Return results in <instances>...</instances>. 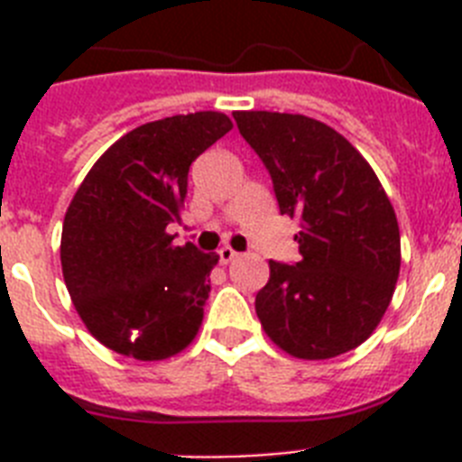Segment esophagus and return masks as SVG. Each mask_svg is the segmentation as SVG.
<instances>
[{"label": "esophagus", "instance_id": "1", "mask_svg": "<svg viewBox=\"0 0 462 462\" xmlns=\"http://www.w3.org/2000/svg\"><path fill=\"white\" fill-rule=\"evenodd\" d=\"M217 259L222 266H226V263H231L234 259H238V252H236L234 247H222V250L217 252Z\"/></svg>", "mask_w": 462, "mask_h": 462}]
</instances>
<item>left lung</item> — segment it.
Instances as JSON below:
<instances>
[{
	"mask_svg": "<svg viewBox=\"0 0 462 462\" xmlns=\"http://www.w3.org/2000/svg\"><path fill=\"white\" fill-rule=\"evenodd\" d=\"M273 178L282 215L300 224L296 266L268 261L256 293L266 336L293 358L352 352L382 321L400 275V228L373 166L333 126L296 113L236 110Z\"/></svg>",
	"mask_w": 462,
	"mask_h": 462,
	"instance_id": "left-lung-1",
	"label": "left lung"
}]
</instances>
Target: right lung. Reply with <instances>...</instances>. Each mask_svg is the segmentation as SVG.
Listing matches in <instances>:
<instances>
[{
    "mask_svg": "<svg viewBox=\"0 0 462 462\" xmlns=\"http://www.w3.org/2000/svg\"><path fill=\"white\" fill-rule=\"evenodd\" d=\"M234 129L217 110L141 125L101 154L64 215V284L85 328L136 361H164L203 324L217 254L175 245L187 173L203 150Z\"/></svg>",
    "mask_w": 462,
    "mask_h": 462,
    "instance_id": "1",
    "label": "right lung"
}]
</instances>
